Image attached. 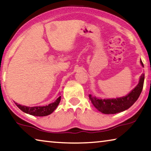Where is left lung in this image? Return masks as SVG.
I'll use <instances>...</instances> for the list:
<instances>
[{
  "instance_id": "obj_1",
  "label": "left lung",
  "mask_w": 151,
  "mask_h": 151,
  "mask_svg": "<svg viewBox=\"0 0 151 151\" xmlns=\"http://www.w3.org/2000/svg\"><path fill=\"white\" fill-rule=\"evenodd\" d=\"M140 63L144 65L140 59ZM145 73L140 76L138 85L126 96L114 99H99L96 96L89 94V99L95 108L104 114H116L130 108L139 99L144 85Z\"/></svg>"
}]
</instances>
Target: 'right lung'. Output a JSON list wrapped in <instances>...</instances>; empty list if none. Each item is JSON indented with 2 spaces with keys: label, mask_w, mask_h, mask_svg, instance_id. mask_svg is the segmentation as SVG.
Masks as SVG:
<instances>
[{
  "label": "right lung",
  "mask_w": 151,
  "mask_h": 151,
  "mask_svg": "<svg viewBox=\"0 0 151 151\" xmlns=\"http://www.w3.org/2000/svg\"><path fill=\"white\" fill-rule=\"evenodd\" d=\"M61 96H60L56 100L54 103L48 104L47 106H34V107H28L23 105L18 104L17 103H14L15 104L19 107V108L23 111L25 113L31 114L33 116H47L48 114L52 113V112L57 109L58 104L60 101Z\"/></svg>",
  "instance_id": "1"
}]
</instances>
